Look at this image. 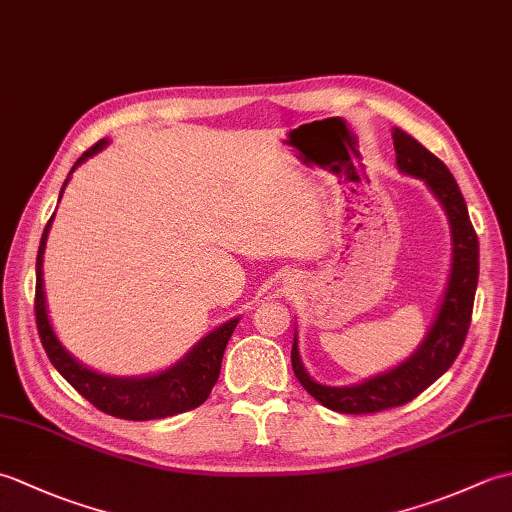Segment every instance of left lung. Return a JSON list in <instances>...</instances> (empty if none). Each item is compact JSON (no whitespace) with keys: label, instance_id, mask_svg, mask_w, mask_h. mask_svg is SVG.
<instances>
[{"label":"left lung","instance_id":"left-lung-1","mask_svg":"<svg viewBox=\"0 0 512 512\" xmlns=\"http://www.w3.org/2000/svg\"><path fill=\"white\" fill-rule=\"evenodd\" d=\"M391 138H394L398 171L427 184L447 213L451 231V268L436 317L413 354L387 372L365 378L356 385L332 387L317 383L301 363L299 334L295 330V341H292L295 376L312 398L339 413H374L413 400L453 365L471 325L477 275H480V244H477L475 228L469 220L464 195L447 165L429 149H424L416 138L398 127H394Z\"/></svg>","mask_w":512,"mask_h":512}]
</instances>
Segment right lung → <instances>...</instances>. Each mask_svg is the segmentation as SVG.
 Instances as JSON below:
<instances>
[{
    "label": "right lung",
    "mask_w": 512,
    "mask_h": 512,
    "mask_svg": "<svg viewBox=\"0 0 512 512\" xmlns=\"http://www.w3.org/2000/svg\"><path fill=\"white\" fill-rule=\"evenodd\" d=\"M110 140L103 138L90 147L85 154L74 162L68 178H65L59 200L63 195L65 184L70 182L74 169L83 165L85 160L103 151ZM54 215L43 228L39 253H37V295H35V314H37V330L41 336L43 350H46L50 363L57 367V372L68 380V383L79 391V394L90 400L96 409H101L110 416L125 418V420H156L176 416L182 411H191L200 407L209 398L213 385L217 383L222 367V356L226 343L231 339L239 317L228 319L226 323L217 325L209 334L195 343L191 350L184 354L180 361L169 365L160 372L147 376H112L96 372V369L83 365L79 358L65 350V345L54 332L50 317L46 290H43V253H46L48 233L52 226Z\"/></svg>",
    "instance_id": "right-lung-1"
}]
</instances>
